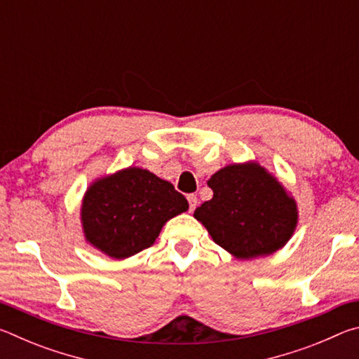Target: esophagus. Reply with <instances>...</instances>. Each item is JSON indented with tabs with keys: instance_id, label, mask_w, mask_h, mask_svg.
Listing matches in <instances>:
<instances>
[{
	"instance_id": "esophagus-1",
	"label": "esophagus",
	"mask_w": 359,
	"mask_h": 359,
	"mask_svg": "<svg viewBox=\"0 0 359 359\" xmlns=\"http://www.w3.org/2000/svg\"><path fill=\"white\" fill-rule=\"evenodd\" d=\"M187 199H188V204H190V212H193L194 209H196V205H198V198L194 196V194H188L187 196Z\"/></svg>"
}]
</instances>
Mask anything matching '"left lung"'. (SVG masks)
Masks as SVG:
<instances>
[{"label": "left lung", "instance_id": "8db88e82", "mask_svg": "<svg viewBox=\"0 0 359 359\" xmlns=\"http://www.w3.org/2000/svg\"><path fill=\"white\" fill-rule=\"evenodd\" d=\"M208 185L214 196L194 210V218L224 250L250 259L287 244L297 223L296 203L258 163L223 168Z\"/></svg>", "mask_w": 359, "mask_h": 359}]
</instances>
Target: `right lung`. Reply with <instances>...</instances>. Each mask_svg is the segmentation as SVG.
<instances>
[{
	"label": "right lung",
	"mask_w": 359,
	"mask_h": 359,
	"mask_svg": "<svg viewBox=\"0 0 359 359\" xmlns=\"http://www.w3.org/2000/svg\"><path fill=\"white\" fill-rule=\"evenodd\" d=\"M187 209L188 201L172 184L147 169L128 168L88 188L82 226L93 247L123 259L154 245L163 224Z\"/></svg>",
	"instance_id": "1"
}]
</instances>
